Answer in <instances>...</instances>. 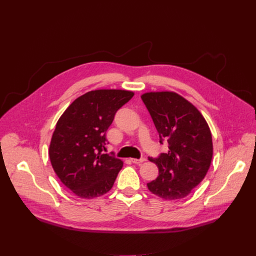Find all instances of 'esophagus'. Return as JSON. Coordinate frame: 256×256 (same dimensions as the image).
I'll use <instances>...</instances> for the list:
<instances>
[{
	"mask_svg": "<svg viewBox=\"0 0 256 256\" xmlns=\"http://www.w3.org/2000/svg\"><path fill=\"white\" fill-rule=\"evenodd\" d=\"M130 161H132V163H134V164H140V163L144 162V161H146V159H144V158H140V159H134V158H132V159H130Z\"/></svg>",
	"mask_w": 256,
	"mask_h": 256,
	"instance_id": "34e87169",
	"label": "esophagus"
}]
</instances>
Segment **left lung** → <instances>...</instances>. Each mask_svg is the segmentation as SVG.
<instances>
[{
  "instance_id": "8db88e82",
  "label": "left lung",
  "mask_w": 256,
  "mask_h": 256,
  "mask_svg": "<svg viewBox=\"0 0 256 256\" xmlns=\"http://www.w3.org/2000/svg\"><path fill=\"white\" fill-rule=\"evenodd\" d=\"M160 138L168 142V152L149 157L159 169L158 177L147 184L164 200L188 196L210 168L212 140L210 128L196 107L174 92H149L142 95Z\"/></svg>"
}]
</instances>
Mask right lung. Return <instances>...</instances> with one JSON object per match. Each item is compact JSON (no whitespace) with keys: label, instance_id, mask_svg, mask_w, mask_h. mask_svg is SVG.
Masks as SVG:
<instances>
[{"label":"right lung","instance_id":"right-lung-1","mask_svg":"<svg viewBox=\"0 0 256 256\" xmlns=\"http://www.w3.org/2000/svg\"><path fill=\"white\" fill-rule=\"evenodd\" d=\"M134 96L126 90H94L72 102L60 118L50 144L52 166L62 184L82 198L105 194L122 161L102 154L106 132L118 109Z\"/></svg>","mask_w":256,"mask_h":256}]
</instances>
